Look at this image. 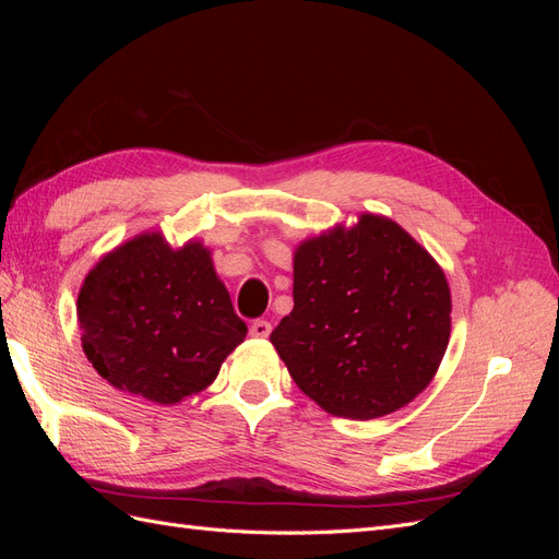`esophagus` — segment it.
I'll list each match as a JSON object with an SVG mask.
<instances>
[{
  "instance_id": "1",
  "label": "esophagus",
  "mask_w": 559,
  "mask_h": 559,
  "mask_svg": "<svg viewBox=\"0 0 559 559\" xmlns=\"http://www.w3.org/2000/svg\"><path fill=\"white\" fill-rule=\"evenodd\" d=\"M270 331H273V326H270L267 319H257V321H253V324L249 326V333H251L253 337H267Z\"/></svg>"
}]
</instances>
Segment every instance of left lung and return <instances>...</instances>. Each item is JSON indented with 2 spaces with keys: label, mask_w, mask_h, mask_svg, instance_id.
I'll use <instances>...</instances> for the list:
<instances>
[{
  "label": "left lung",
  "mask_w": 559,
  "mask_h": 559,
  "mask_svg": "<svg viewBox=\"0 0 559 559\" xmlns=\"http://www.w3.org/2000/svg\"><path fill=\"white\" fill-rule=\"evenodd\" d=\"M443 270L399 224L364 214L302 242L294 310L270 333L302 394L335 417L373 419L411 403L450 341Z\"/></svg>",
  "instance_id": "obj_1"
}]
</instances>
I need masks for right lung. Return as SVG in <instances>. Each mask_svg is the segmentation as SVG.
Wrapping results in <instances>:
<instances>
[{
  "mask_svg": "<svg viewBox=\"0 0 559 559\" xmlns=\"http://www.w3.org/2000/svg\"><path fill=\"white\" fill-rule=\"evenodd\" d=\"M81 343L109 384L173 405L218 376L247 324L235 314L210 251L140 235L99 261L76 300Z\"/></svg>",
  "mask_w": 559,
  "mask_h": 559,
  "instance_id": "obj_1",
  "label": "right lung"
}]
</instances>
